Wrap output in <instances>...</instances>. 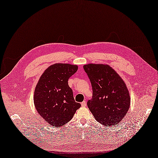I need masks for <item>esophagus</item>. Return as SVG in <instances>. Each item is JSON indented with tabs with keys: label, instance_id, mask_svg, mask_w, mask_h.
Here are the masks:
<instances>
[{
	"label": "esophagus",
	"instance_id": "esophagus-1",
	"mask_svg": "<svg viewBox=\"0 0 158 158\" xmlns=\"http://www.w3.org/2000/svg\"><path fill=\"white\" fill-rule=\"evenodd\" d=\"M82 106H86V102L85 101H84L82 103H81Z\"/></svg>",
	"mask_w": 158,
	"mask_h": 158
}]
</instances>
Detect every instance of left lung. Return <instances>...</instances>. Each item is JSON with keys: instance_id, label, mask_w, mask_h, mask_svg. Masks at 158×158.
<instances>
[{"instance_id": "8db88e82", "label": "left lung", "mask_w": 158, "mask_h": 158, "mask_svg": "<svg viewBox=\"0 0 158 158\" xmlns=\"http://www.w3.org/2000/svg\"><path fill=\"white\" fill-rule=\"evenodd\" d=\"M92 88V98L87 102L97 121L105 127L118 124L130 106L129 92L125 82L109 65L84 66Z\"/></svg>"}]
</instances>
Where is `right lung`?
<instances>
[{"mask_svg": "<svg viewBox=\"0 0 158 158\" xmlns=\"http://www.w3.org/2000/svg\"><path fill=\"white\" fill-rule=\"evenodd\" d=\"M77 70L76 65L55 64L46 69L38 81L34 92V105L50 125L63 126L81 106L75 101L68 83Z\"/></svg>", "mask_w": 158, "mask_h": 158, "instance_id": "add662e5", "label": "right lung"}]
</instances>
